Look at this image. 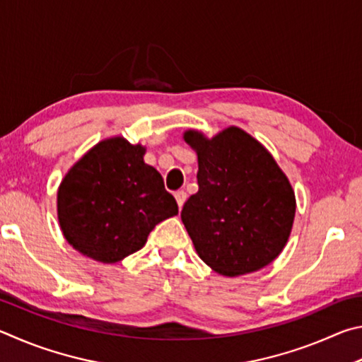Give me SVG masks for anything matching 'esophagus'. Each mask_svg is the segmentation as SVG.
Instances as JSON below:
<instances>
[{
  "instance_id": "34e87169",
  "label": "esophagus",
  "mask_w": 362,
  "mask_h": 362,
  "mask_svg": "<svg viewBox=\"0 0 362 362\" xmlns=\"http://www.w3.org/2000/svg\"><path fill=\"white\" fill-rule=\"evenodd\" d=\"M175 199L177 202V206L182 208V205H185V202L187 199V194L185 191H176L175 192Z\"/></svg>"
}]
</instances>
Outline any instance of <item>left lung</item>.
Here are the masks:
<instances>
[{
	"mask_svg": "<svg viewBox=\"0 0 362 362\" xmlns=\"http://www.w3.org/2000/svg\"><path fill=\"white\" fill-rule=\"evenodd\" d=\"M185 141L199 160V192L181 211L195 251L224 276L261 270L283 251L293 229L296 195L288 176L238 127L211 139L187 130Z\"/></svg>",
	"mask_w": 362,
	"mask_h": 362,
	"instance_id": "left-lung-1",
	"label": "left lung"
}]
</instances>
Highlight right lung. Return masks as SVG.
Listing matches in <instances>:
<instances>
[{
	"label": "right lung",
	"mask_w": 362,
	"mask_h": 362,
	"mask_svg": "<svg viewBox=\"0 0 362 362\" xmlns=\"http://www.w3.org/2000/svg\"><path fill=\"white\" fill-rule=\"evenodd\" d=\"M146 148L122 136L103 139L63 177L57 214L76 251L114 264L141 250L154 227L177 214L158 171L144 163Z\"/></svg>",
	"instance_id": "1"
}]
</instances>
